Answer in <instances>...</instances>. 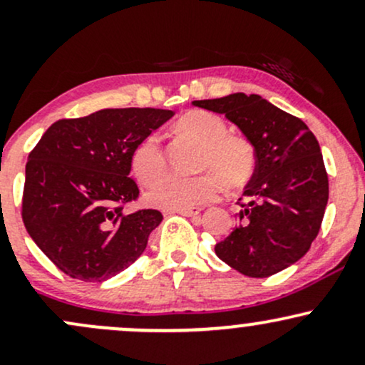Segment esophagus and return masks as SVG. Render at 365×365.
<instances>
[{
    "instance_id": "obj_1",
    "label": "esophagus",
    "mask_w": 365,
    "mask_h": 365,
    "mask_svg": "<svg viewBox=\"0 0 365 365\" xmlns=\"http://www.w3.org/2000/svg\"><path fill=\"white\" fill-rule=\"evenodd\" d=\"M178 215L182 216H187V217H195L200 215V209L199 207H190V209H180V211H177Z\"/></svg>"
}]
</instances>
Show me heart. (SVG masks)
Instances as JSON below:
<instances>
[{
  "label": "heart",
  "mask_w": 365,
  "mask_h": 365,
  "mask_svg": "<svg viewBox=\"0 0 365 365\" xmlns=\"http://www.w3.org/2000/svg\"><path fill=\"white\" fill-rule=\"evenodd\" d=\"M226 123L209 111H187L175 121V132L200 144L195 177H168L148 194L153 206L166 211L197 207L220 195L221 187L242 188L255 171L254 145L249 139L226 133ZM130 166L142 185L150 187L165 175V150L156 133L137 142L130 154Z\"/></svg>",
  "instance_id": "1"
}]
</instances>
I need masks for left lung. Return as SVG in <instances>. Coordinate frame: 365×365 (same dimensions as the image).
<instances>
[{
  "label": "left lung",
  "instance_id": "1",
  "mask_svg": "<svg viewBox=\"0 0 365 365\" xmlns=\"http://www.w3.org/2000/svg\"><path fill=\"white\" fill-rule=\"evenodd\" d=\"M192 104L225 115L255 153V171L238 199L240 223L216 244V255L250 278L279 273L302 259L319 233L329 195L319 142L302 120L257 94Z\"/></svg>",
  "mask_w": 365,
  "mask_h": 365
}]
</instances>
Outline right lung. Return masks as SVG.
<instances>
[{"mask_svg": "<svg viewBox=\"0 0 365 365\" xmlns=\"http://www.w3.org/2000/svg\"><path fill=\"white\" fill-rule=\"evenodd\" d=\"M173 115L154 108H110L58 120L29 154L24 225L70 278L104 282L145 250L163 215L156 209L123 211L139 197V187L128 177L130 154Z\"/></svg>", "mask_w": 365, "mask_h": 365, "instance_id": "right-lung-1", "label": "right lung"}]
</instances>
